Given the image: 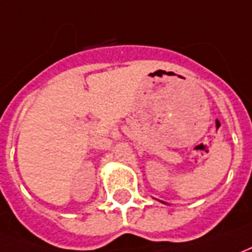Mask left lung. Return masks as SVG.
<instances>
[{
    "label": "left lung",
    "mask_w": 252,
    "mask_h": 252,
    "mask_svg": "<svg viewBox=\"0 0 252 252\" xmlns=\"http://www.w3.org/2000/svg\"><path fill=\"white\" fill-rule=\"evenodd\" d=\"M161 202H162V200H161ZM162 203H165V202H162Z\"/></svg>",
    "instance_id": "1"
}]
</instances>
